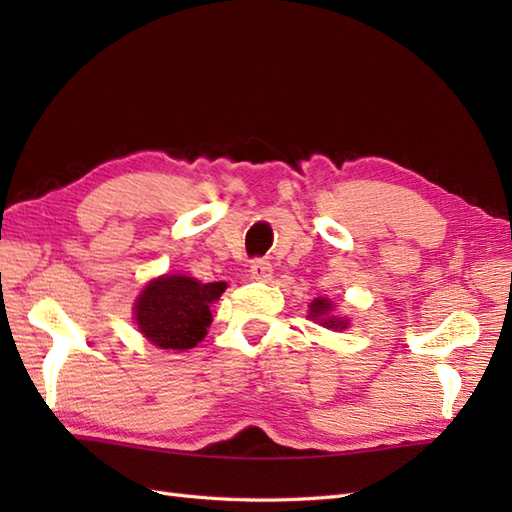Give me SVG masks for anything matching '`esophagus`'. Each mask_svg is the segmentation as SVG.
<instances>
[{"label":"esophagus","mask_w":512,"mask_h":512,"mask_svg":"<svg viewBox=\"0 0 512 512\" xmlns=\"http://www.w3.org/2000/svg\"><path fill=\"white\" fill-rule=\"evenodd\" d=\"M250 277L255 281H268L273 277V264H270L268 259H255V262L250 264Z\"/></svg>","instance_id":"34e87169"}]
</instances>
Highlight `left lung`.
Here are the masks:
<instances>
[{"label":"left lung","instance_id":"8db88e82","mask_svg":"<svg viewBox=\"0 0 512 512\" xmlns=\"http://www.w3.org/2000/svg\"><path fill=\"white\" fill-rule=\"evenodd\" d=\"M330 310H332V303H330L328 299H314V301L310 303V317H312V319H319L321 325H325V328L343 330L345 325H347L343 319H334V317H329L328 320L324 319L325 316H328Z\"/></svg>","mask_w":512,"mask_h":512}]
</instances>
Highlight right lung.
Listing matches in <instances>:
<instances>
[{"label": "right lung", "instance_id": "add662e5", "mask_svg": "<svg viewBox=\"0 0 512 512\" xmlns=\"http://www.w3.org/2000/svg\"><path fill=\"white\" fill-rule=\"evenodd\" d=\"M224 290V281L200 284L184 275L149 281L136 301L138 328L162 350H189L204 339L211 325L209 306Z\"/></svg>", "mask_w": 512, "mask_h": 512}]
</instances>
